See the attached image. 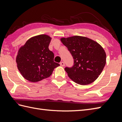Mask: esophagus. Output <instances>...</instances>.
I'll use <instances>...</instances> for the list:
<instances>
[{
  "mask_svg": "<svg viewBox=\"0 0 122 122\" xmlns=\"http://www.w3.org/2000/svg\"><path fill=\"white\" fill-rule=\"evenodd\" d=\"M60 66H65V63H64V62H60Z\"/></svg>",
  "mask_w": 122,
  "mask_h": 122,
  "instance_id": "obj_1",
  "label": "esophagus"
}]
</instances>
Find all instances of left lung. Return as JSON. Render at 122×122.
Segmentation results:
<instances>
[{
    "instance_id": "obj_1",
    "label": "left lung",
    "mask_w": 122,
    "mask_h": 122,
    "mask_svg": "<svg viewBox=\"0 0 122 122\" xmlns=\"http://www.w3.org/2000/svg\"><path fill=\"white\" fill-rule=\"evenodd\" d=\"M61 41L74 60L73 66L64 68L70 78L83 85L94 82L105 65L104 49L95 41L81 36L63 38Z\"/></svg>"
}]
</instances>
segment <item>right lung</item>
<instances>
[{
    "label": "right lung",
    "instance_id": "obj_1",
    "mask_svg": "<svg viewBox=\"0 0 122 122\" xmlns=\"http://www.w3.org/2000/svg\"><path fill=\"white\" fill-rule=\"evenodd\" d=\"M51 38L46 35L29 39L18 51V69L25 79L32 82L47 78L60 66L54 62V53L49 50Z\"/></svg>",
    "mask_w": 122,
    "mask_h": 122
}]
</instances>
